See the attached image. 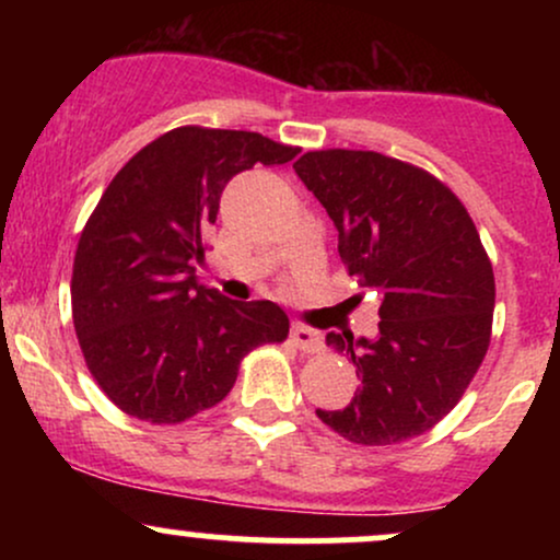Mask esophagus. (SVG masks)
I'll use <instances>...</instances> for the list:
<instances>
[{"label":"esophagus","instance_id":"1","mask_svg":"<svg viewBox=\"0 0 560 560\" xmlns=\"http://www.w3.org/2000/svg\"><path fill=\"white\" fill-rule=\"evenodd\" d=\"M292 342H294V347H300L302 352L324 350V337H320V331L311 329V326H302V324L292 326Z\"/></svg>","mask_w":560,"mask_h":560}]
</instances>
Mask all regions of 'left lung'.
Masks as SVG:
<instances>
[{
    "instance_id": "left-lung-1",
    "label": "left lung",
    "mask_w": 560,
    "mask_h": 560,
    "mask_svg": "<svg viewBox=\"0 0 560 560\" xmlns=\"http://www.w3.org/2000/svg\"><path fill=\"white\" fill-rule=\"evenodd\" d=\"M294 171L337 226L347 271L382 298L374 339L326 334L361 387L318 419L358 445L413 440L455 408L490 347L494 276L479 231L432 173L382 152H305Z\"/></svg>"
}]
</instances>
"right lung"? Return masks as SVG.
Segmentation results:
<instances>
[{
    "instance_id": "add662e5",
    "label": "right lung",
    "mask_w": 560,
    "mask_h": 560,
    "mask_svg": "<svg viewBox=\"0 0 560 560\" xmlns=\"http://www.w3.org/2000/svg\"><path fill=\"white\" fill-rule=\"evenodd\" d=\"M294 155L255 131L182 126L139 150L96 202L75 249L73 326L124 413L191 419L229 395L249 350L287 339L276 302L223 298L199 284L197 262L231 178Z\"/></svg>"
}]
</instances>
